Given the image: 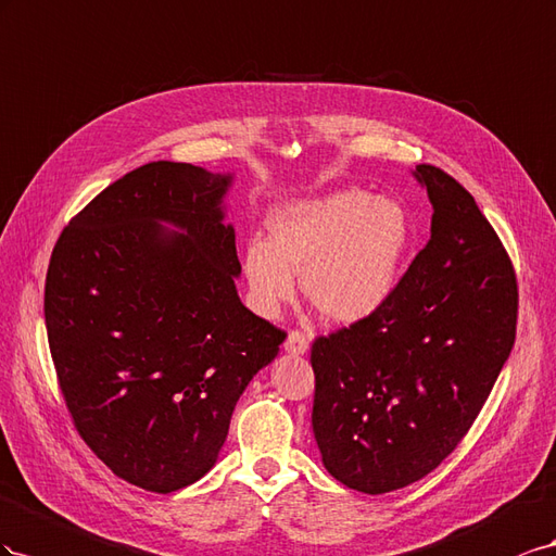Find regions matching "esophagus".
<instances>
[{
	"label": "esophagus",
	"mask_w": 556,
	"mask_h": 556,
	"mask_svg": "<svg viewBox=\"0 0 556 556\" xmlns=\"http://www.w3.org/2000/svg\"><path fill=\"white\" fill-rule=\"evenodd\" d=\"M283 349H287L289 354H305L307 349H309V338L305 336L303 330H291L289 332V338H287V342H283Z\"/></svg>",
	"instance_id": "1"
}]
</instances>
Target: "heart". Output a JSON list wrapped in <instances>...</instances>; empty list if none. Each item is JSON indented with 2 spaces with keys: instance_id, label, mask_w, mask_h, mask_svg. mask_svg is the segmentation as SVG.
Wrapping results in <instances>:
<instances>
[{
  "instance_id": "b5f03b06",
  "label": "heart",
  "mask_w": 556,
  "mask_h": 556,
  "mask_svg": "<svg viewBox=\"0 0 556 556\" xmlns=\"http://www.w3.org/2000/svg\"><path fill=\"white\" fill-rule=\"evenodd\" d=\"M267 228L269 240L253 237L242 256L253 303L275 314L303 273L309 303L336 324H358L387 303L412 237L399 202L358 188L283 204Z\"/></svg>"
}]
</instances>
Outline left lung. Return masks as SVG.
<instances>
[{"label":"left lung","mask_w":556,"mask_h":556,"mask_svg":"<svg viewBox=\"0 0 556 556\" xmlns=\"http://www.w3.org/2000/svg\"><path fill=\"white\" fill-rule=\"evenodd\" d=\"M431 240L368 319L312 344V428L344 486L387 494L435 470L494 389L517 332V275L475 198L417 165Z\"/></svg>","instance_id":"left-lung-1"}]
</instances>
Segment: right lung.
I'll list each match as a JSON object with an SVG mask.
<instances>
[{
    "instance_id": "add662e5",
    "label": "right lung",
    "mask_w": 556,
    "mask_h": 556,
    "mask_svg": "<svg viewBox=\"0 0 556 556\" xmlns=\"http://www.w3.org/2000/svg\"><path fill=\"white\" fill-rule=\"evenodd\" d=\"M230 181L141 165L70 220L46 273V332L76 431L155 494L216 464L242 391L287 338L237 295L242 265L220 210Z\"/></svg>"
}]
</instances>
